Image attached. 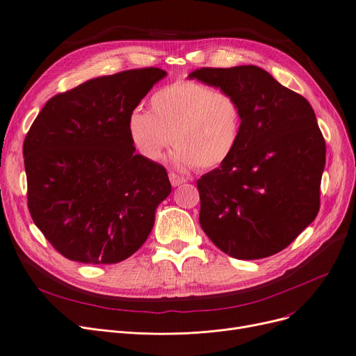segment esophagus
I'll use <instances>...</instances> for the list:
<instances>
[{"label":"esophagus","mask_w":356,"mask_h":356,"mask_svg":"<svg viewBox=\"0 0 356 356\" xmlns=\"http://www.w3.org/2000/svg\"><path fill=\"white\" fill-rule=\"evenodd\" d=\"M168 179H170V183H172L173 188H177V186L186 183V179L179 176V175H176V173H168Z\"/></svg>","instance_id":"34e87169"}]
</instances>
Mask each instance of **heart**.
I'll list each match as a JSON object with an SVG mask.
<instances>
[{"instance_id": "heart-1", "label": "heart", "mask_w": 356, "mask_h": 356, "mask_svg": "<svg viewBox=\"0 0 356 356\" xmlns=\"http://www.w3.org/2000/svg\"><path fill=\"white\" fill-rule=\"evenodd\" d=\"M241 128L242 111L232 93L191 79L160 88L149 112L134 109L127 121L131 144L145 160L159 161L173 141L176 165L203 170L229 159Z\"/></svg>"}]
</instances>
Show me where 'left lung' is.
<instances>
[{
    "mask_svg": "<svg viewBox=\"0 0 356 356\" xmlns=\"http://www.w3.org/2000/svg\"><path fill=\"white\" fill-rule=\"evenodd\" d=\"M189 79L232 93L242 111L234 153L197 180L202 229L238 259L280 252L321 207L326 144L312 105L254 65L202 67Z\"/></svg>",
    "mask_w": 356,
    "mask_h": 356,
    "instance_id": "1",
    "label": "left lung"
}]
</instances>
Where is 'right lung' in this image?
<instances>
[{
    "mask_svg": "<svg viewBox=\"0 0 356 356\" xmlns=\"http://www.w3.org/2000/svg\"><path fill=\"white\" fill-rule=\"evenodd\" d=\"M167 72L93 78L46 102L23 145L29 211L63 257L115 264L133 255L170 195L165 168L136 154L131 112Z\"/></svg>",
    "mask_w": 356,
    "mask_h": 356,
    "instance_id": "1",
    "label": "right lung"
}]
</instances>
